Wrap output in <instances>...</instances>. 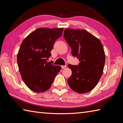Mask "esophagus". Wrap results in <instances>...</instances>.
Returning <instances> with one entry per match:
<instances>
[{
  "label": "esophagus",
  "instance_id": "esophagus-1",
  "mask_svg": "<svg viewBox=\"0 0 123 123\" xmlns=\"http://www.w3.org/2000/svg\"><path fill=\"white\" fill-rule=\"evenodd\" d=\"M66 66H67L66 65H62V66L61 67H62V68L64 69V68H66Z\"/></svg>",
  "mask_w": 123,
  "mask_h": 123
}]
</instances>
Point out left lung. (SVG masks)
Here are the masks:
<instances>
[{
  "label": "left lung",
  "mask_w": 123,
  "mask_h": 123,
  "mask_svg": "<svg viewBox=\"0 0 123 123\" xmlns=\"http://www.w3.org/2000/svg\"><path fill=\"white\" fill-rule=\"evenodd\" d=\"M65 40L72 48V54L80 62L79 65H68L72 74L67 80L72 90L86 93L93 90L103 73L105 54L101 41L84 30L66 29Z\"/></svg>",
  "instance_id": "left-lung-1"
}]
</instances>
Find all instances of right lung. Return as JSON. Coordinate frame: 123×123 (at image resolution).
Masks as SVG:
<instances>
[{
	"label": "right lung",
	"instance_id": "1",
	"mask_svg": "<svg viewBox=\"0 0 123 123\" xmlns=\"http://www.w3.org/2000/svg\"><path fill=\"white\" fill-rule=\"evenodd\" d=\"M63 28H39L22 41L17 61L22 79L26 86L37 93L50 89L61 66L48 62L55 41L62 36Z\"/></svg>",
	"mask_w": 123,
	"mask_h": 123
}]
</instances>
